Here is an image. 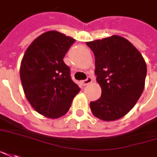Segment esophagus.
I'll list each match as a JSON object with an SVG mask.
<instances>
[{"label":"esophagus","instance_id":"1","mask_svg":"<svg viewBox=\"0 0 157 157\" xmlns=\"http://www.w3.org/2000/svg\"><path fill=\"white\" fill-rule=\"evenodd\" d=\"M91 82H92V78H91L90 77H88L85 80L82 81V82H81V84H82L83 86H85V85H88L89 84H90Z\"/></svg>","mask_w":157,"mask_h":157}]
</instances>
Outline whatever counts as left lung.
<instances>
[{
    "instance_id": "left-lung-1",
    "label": "left lung",
    "mask_w": 157,
    "mask_h": 157,
    "mask_svg": "<svg viewBox=\"0 0 157 157\" xmlns=\"http://www.w3.org/2000/svg\"><path fill=\"white\" fill-rule=\"evenodd\" d=\"M95 56V73L101 89L90 108L95 117L113 121L124 117L144 89L147 67L141 53L121 36L87 42Z\"/></svg>"
}]
</instances>
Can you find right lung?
I'll use <instances>...</instances> for the list:
<instances>
[{
  "mask_svg": "<svg viewBox=\"0 0 157 157\" xmlns=\"http://www.w3.org/2000/svg\"><path fill=\"white\" fill-rule=\"evenodd\" d=\"M76 40L57 31L44 32L27 48L20 63L25 97L34 109L50 119L65 115L80 91L63 58Z\"/></svg>",
  "mask_w": 157,
  "mask_h": 157,
  "instance_id": "obj_1",
  "label": "right lung"
}]
</instances>
